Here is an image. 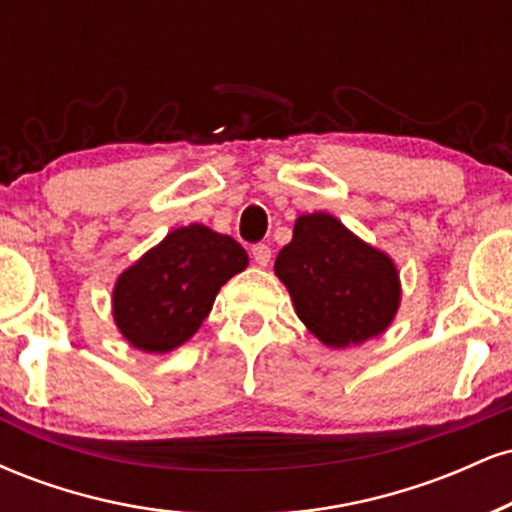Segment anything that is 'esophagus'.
<instances>
[{
	"instance_id": "1",
	"label": "esophagus",
	"mask_w": 512,
	"mask_h": 512,
	"mask_svg": "<svg viewBox=\"0 0 512 512\" xmlns=\"http://www.w3.org/2000/svg\"><path fill=\"white\" fill-rule=\"evenodd\" d=\"M252 260L260 264V267H267V264L272 262V248L262 243L255 245V248H252Z\"/></svg>"
}]
</instances>
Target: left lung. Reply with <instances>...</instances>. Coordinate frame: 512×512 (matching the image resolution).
I'll return each mask as SVG.
<instances>
[{
	"instance_id": "left-lung-1",
	"label": "left lung",
	"mask_w": 512,
	"mask_h": 512,
	"mask_svg": "<svg viewBox=\"0 0 512 512\" xmlns=\"http://www.w3.org/2000/svg\"><path fill=\"white\" fill-rule=\"evenodd\" d=\"M274 274L296 315L325 346L346 349L380 337L402 303L397 264L327 211L303 214Z\"/></svg>"
}]
</instances>
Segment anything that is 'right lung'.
<instances>
[{
	"mask_svg": "<svg viewBox=\"0 0 512 512\" xmlns=\"http://www.w3.org/2000/svg\"><path fill=\"white\" fill-rule=\"evenodd\" d=\"M248 262V252L231 236L202 223L175 228L117 276V332L146 354L178 349L202 327L221 286Z\"/></svg>",
	"mask_w": 512,
	"mask_h": 512,
	"instance_id": "1",
	"label": "right lung"
}]
</instances>
